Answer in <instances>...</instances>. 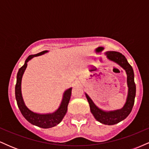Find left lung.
<instances>
[{"label":"left lung","instance_id":"obj_1","mask_svg":"<svg viewBox=\"0 0 149 149\" xmlns=\"http://www.w3.org/2000/svg\"><path fill=\"white\" fill-rule=\"evenodd\" d=\"M107 57L110 60H112L118 64L125 70L127 73V82L128 85V95L126 103L123 108L120 110L106 112L101 110L96 107L91 99L87 94H85L90 107V111L93 114L94 117L97 120L105 125H115L123 120L130 113L134 104V98L136 95V85L134 79V71L131 65L127 62L125 57L121 53L118 52H107Z\"/></svg>","mask_w":149,"mask_h":149}]
</instances>
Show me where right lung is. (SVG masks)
<instances>
[{
  "instance_id": "add662e5",
  "label": "right lung",
  "mask_w": 149,
  "mask_h": 149,
  "mask_svg": "<svg viewBox=\"0 0 149 149\" xmlns=\"http://www.w3.org/2000/svg\"><path fill=\"white\" fill-rule=\"evenodd\" d=\"M47 52V51L45 50L42 51L41 52L38 53L36 54L29 56L28 58L26 59L24 66H22L19 69L17 76V83L16 85H15V97H16L17 103V106L19 109L20 111L22 113V114L25 118L26 120H28L30 123L41 128L52 127L54 126L57 125L59 124L62 120L63 118L64 117L66 112H67L68 104H69L70 98H71V89H72V88H71L65 91L60 107H59V109L55 112L53 113H33L31 111H30L28 108L26 107L22 96L21 83L22 76H23V73L24 72L27 66V62L33 57L41 55V54H45Z\"/></svg>"
}]
</instances>
